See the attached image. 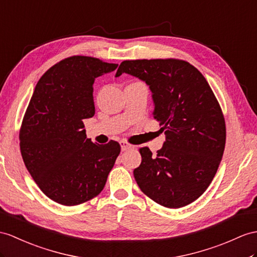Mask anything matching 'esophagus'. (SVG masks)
Listing matches in <instances>:
<instances>
[{
	"label": "esophagus",
	"instance_id": "esophagus-1",
	"mask_svg": "<svg viewBox=\"0 0 257 257\" xmlns=\"http://www.w3.org/2000/svg\"><path fill=\"white\" fill-rule=\"evenodd\" d=\"M120 145H121L122 152H125V150H128V149H132L134 147L132 144H130L127 142H125V141H121L120 142Z\"/></svg>",
	"mask_w": 257,
	"mask_h": 257
}]
</instances>
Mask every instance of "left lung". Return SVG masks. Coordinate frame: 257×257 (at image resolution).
I'll return each instance as SVG.
<instances>
[{
  "instance_id": "1",
  "label": "left lung",
  "mask_w": 257,
  "mask_h": 257,
  "mask_svg": "<svg viewBox=\"0 0 257 257\" xmlns=\"http://www.w3.org/2000/svg\"><path fill=\"white\" fill-rule=\"evenodd\" d=\"M122 73L149 85L153 115L166 134L156 156L140 148L137 184L164 207L193 203L211 183L226 145V122L214 91L195 66L179 59L123 61L115 76Z\"/></svg>"
}]
</instances>
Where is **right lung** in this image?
Listing matches in <instances>:
<instances>
[{
	"label": "right lung",
	"instance_id": "add662e5",
	"mask_svg": "<svg viewBox=\"0 0 257 257\" xmlns=\"http://www.w3.org/2000/svg\"><path fill=\"white\" fill-rule=\"evenodd\" d=\"M117 64L74 55L42 75L22 122V157L37 185L64 206L90 201L103 190L121 152L120 144L104 145L86 137L84 118L95 114L93 81Z\"/></svg>",
	"mask_w": 257,
	"mask_h": 257
}]
</instances>
